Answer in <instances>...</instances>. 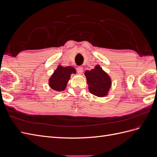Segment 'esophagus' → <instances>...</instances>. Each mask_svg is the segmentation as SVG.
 Listing matches in <instances>:
<instances>
[{
	"mask_svg": "<svg viewBox=\"0 0 157 157\" xmlns=\"http://www.w3.org/2000/svg\"><path fill=\"white\" fill-rule=\"evenodd\" d=\"M77 71L78 74H82V73L83 72V68L80 66V67H78L77 68Z\"/></svg>",
	"mask_w": 157,
	"mask_h": 157,
	"instance_id": "esophagus-1",
	"label": "esophagus"
}]
</instances>
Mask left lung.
Returning a JSON list of instances; mask_svg holds the SVG:
<instances>
[{
    "instance_id": "obj_1",
    "label": "left lung",
    "mask_w": 157,
    "mask_h": 157,
    "mask_svg": "<svg viewBox=\"0 0 157 157\" xmlns=\"http://www.w3.org/2000/svg\"><path fill=\"white\" fill-rule=\"evenodd\" d=\"M84 75L90 93L98 97L107 96L111 86V80L100 66L97 65L94 69L85 71Z\"/></svg>"
}]
</instances>
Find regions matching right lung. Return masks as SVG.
<instances>
[{"instance_id": "obj_1", "label": "right lung", "mask_w": 157, "mask_h": 157, "mask_svg": "<svg viewBox=\"0 0 157 157\" xmlns=\"http://www.w3.org/2000/svg\"><path fill=\"white\" fill-rule=\"evenodd\" d=\"M72 73L75 74L76 70L73 67H62L59 65L50 78L49 86L56 91H63L66 88Z\"/></svg>"}]
</instances>
